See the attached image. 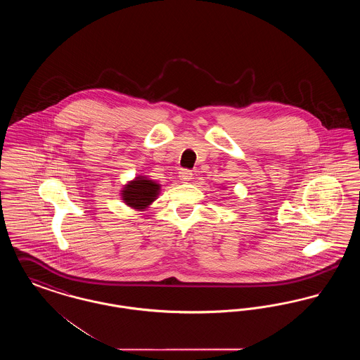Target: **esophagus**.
<instances>
[{
	"label": "esophagus",
	"instance_id": "1",
	"mask_svg": "<svg viewBox=\"0 0 360 360\" xmlns=\"http://www.w3.org/2000/svg\"><path fill=\"white\" fill-rule=\"evenodd\" d=\"M178 174H179L178 175L179 179L184 181V182H188L190 179H193V172H190V170H181Z\"/></svg>",
	"mask_w": 360,
	"mask_h": 360
}]
</instances>
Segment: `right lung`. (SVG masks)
Listing matches in <instances>:
<instances>
[{
    "mask_svg": "<svg viewBox=\"0 0 360 360\" xmlns=\"http://www.w3.org/2000/svg\"><path fill=\"white\" fill-rule=\"evenodd\" d=\"M160 191V185L156 184L153 179L137 175L134 181H129L122 190L121 198L125 205L136 209V210H146L148 206L158 198Z\"/></svg>",
    "mask_w": 360,
    "mask_h": 360,
    "instance_id": "right-lung-1",
    "label": "right lung"
}]
</instances>
